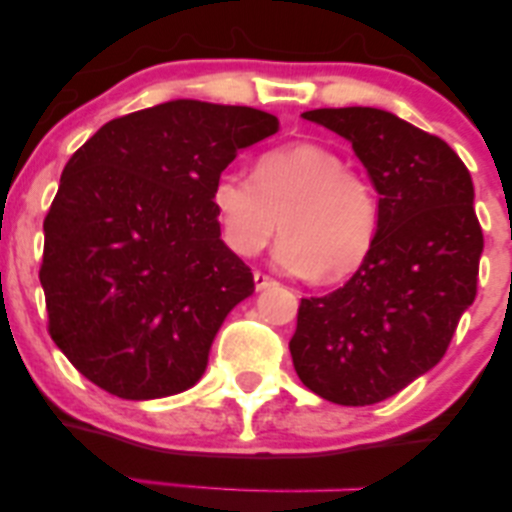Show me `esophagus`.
Masks as SVG:
<instances>
[{"mask_svg": "<svg viewBox=\"0 0 512 512\" xmlns=\"http://www.w3.org/2000/svg\"><path fill=\"white\" fill-rule=\"evenodd\" d=\"M274 284H276V279H272V276H269V274L255 272V289H257V291L269 289V286H274Z\"/></svg>", "mask_w": 512, "mask_h": 512, "instance_id": "obj_1", "label": "esophagus"}]
</instances>
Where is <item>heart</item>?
<instances>
[{"label": "heart", "mask_w": 512, "mask_h": 512, "mask_svg": "<svg viewBox=\"0 0 512 512\" xmlns=\"http://www.w3.org/2000/svg\"><path fill=\"white\" fill-rule=\"evenodd\" d=\"M211 207L223 243L238 257H255L276 236L274 257L291 274L339 281L373 252L380 231V197L366 173L346 168L337 151L298 142L264 151L252 178L223 170L211 185Z\"/></svg>", "instance_id": "obj_1"}]
</instances>
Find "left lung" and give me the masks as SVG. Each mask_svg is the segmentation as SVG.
Segmentation results:
<instances>
[{"label": "left lung", "mask_w": 512, "mask_h": 512, "mask_svg": "<svg viewBox=\"0 0 512 512\" xmlns=\"http://www.w3.org/2000/svg\"><path fill=\"white\" fill-rule=\"evenodd\" d=\"M303 117L349 139L380 195V231L342 289L301 298L293 368L327 402L366 407L436 366L474 303L484 250L474 185L443 139L385 110Z\"/></svg>", "instance_id": "obj_1"}]
</instances>
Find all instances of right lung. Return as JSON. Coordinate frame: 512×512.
I'll return each mask as SVG.
<instances>
[{"label": "right lung", "instance_id": "right-lung-1", "mask_svg": "<svg viewBox=\"0 0 512 512\" xmlns=\"http://www.w3.org/2000/svg\"><path fill=\"white\" fill-rule=\"evenodd\" d=\"M274 132L262 110L182 98L105 122L69 158L40 284L52 342L93 385L158 399L202 378L221 322L255 291L211 185Z\"/></svg>", "mask_w": 512, "mask_h": 512}]
</instances>
